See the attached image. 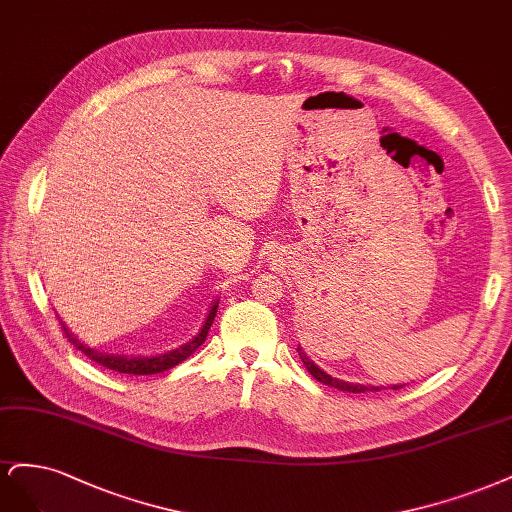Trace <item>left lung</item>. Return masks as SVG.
Segmentation results:
<instances>
[{
	"label": "left lung",
	"instance_id": "8db88e82",
	"mask_svg": "<svg viewBox=\"0 0 512 512\" xmlns=\"http://www.w3.org/2000/svg\"><path fill=\"white\" fill-rule=\"evenodd\" d=\"M298 355L302 359V364L306 366V370L312 374V378H317L319 383L327 385V387H336L340 391H349V393H366V391H378V387H368V385H353V383H344V381H338V378H332L329 374H325L319 366H315V361H310V357L300 349L298 346ZM393 389H402V385L398 387L395 385Z\"/></svg>",
	"mask_w": 512,
	"mask_h": 512
}]
</instances>
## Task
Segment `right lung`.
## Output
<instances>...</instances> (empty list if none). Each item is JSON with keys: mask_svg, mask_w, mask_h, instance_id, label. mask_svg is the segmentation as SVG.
Here are the masks:
<instances>
[{"mask_svg": "<svg viewBox=\"0 0 512 512\" xmlns=\"http://www.w3.org/2000/svg\"><path fill=\"white\" fill-rule=\"evenodd\" d=\"M217 308H219V300H214L208 308V317L204 319V325L200 327V332H197L195 338H191L187 344L180 346V349H174L170 353H163V355H155V357H121V355H106V353H97L89 346H85L82 342H78L74 338V334H70V329L61 323V329L65 338H68L78 351L85 353L91 361H97V364L114 370V372H121V374H136V376H144V374H159V372H166L174 366H178L180 361H185L189 355H193L197 349H200L202 342L208 336V329L217 317Z\"/></svg>", "mask_w": 512, "mask_h": 512, "instance_id": "1", "label": "right lung"}]
</instances>
